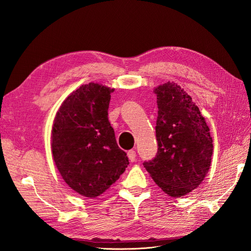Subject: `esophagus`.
I'll return each mask as SVG.
<instances>
[{
  "label": "esophagus",
  "mask_w": 251,
  "mask_h": 251,
  "mask_svg": "<svg viewBox=\"0 0 251 251\" xmlns=\"http://www.w3.org/2000/svg\"><path fill=\"white\" fill-rule=\"evenodd\" d=\"M127 157H128V160H130L131 162H134L135 159H136V151L131 150L127 151Z\"/></svg>",
  "instance_id": "esophagus-1"
}]
</instances>
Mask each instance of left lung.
Segmentation results:
<instances>
[{"label":"left lung","instance_id":"8db88e82","mask_svg":"<svg viewBox=\"0 0 251 251\" xmlns=\"http://www.w3.org/2000/svg\"><path fill=\"white\" fill-rule=\"evenodd\" d=\"M154 92L158 151L143 165L165 194L179 198L198 187L208 173L212 138L199 108L177 83L168 81Z\"/></svg>","mask_w":251,"mask_h":251}]
</instances>
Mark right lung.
Here are the masks:
<instances>
[{
	"mask_svg": "<svg viewBox=\"0 0 251 251\" xmlns=\"http://www.w3.org/2000/svg\"><path fill=\"white\" fill-rule=\"evenodd\" d=\"M113 91L94 82L80 86L60 105L52 126L56 168L73 191L88 198L109 189L130 163L108 118Z\"/></svg>",
	"mask_w": 251,
	"mask_h": 251,
	"instance_id": "right-lung-1",
	"label": "right lung"
}]
</instances>
